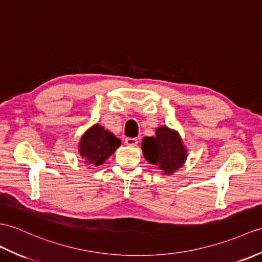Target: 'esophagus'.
Returning a JSON list of instances; mask_svg holds the SVG:
<instances>
[{
  "instance_id": "obj_1",
  "label": "esophagus",
  "mask_w": 262,
  "mask_h": 262,
  "mask_svg": "<svg viewBox=\"0 0 262 262\" xmlns=\"http://www.w3.org/2000/svg\"><path fill=\"white\" fill-rule=\"evenodd\" d=\"M125 143L128 146H136L138 144V139L134 137H127L125 138Z\"/></svg>"
}]
</instances>
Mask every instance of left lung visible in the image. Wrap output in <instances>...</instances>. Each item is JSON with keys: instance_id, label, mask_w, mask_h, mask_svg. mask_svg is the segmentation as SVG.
Instances as JSON below:
<instances>
[{"instance_id": "obj_1", "label": "left lung", "mask_w": 262, "mask_h": 262, "mask_svg": "<svg viewBox=\"0 0 262 262\" xmlns=\"http://www.w3.org/2000/svg\"><path fill=\"white\" fill-rule=\"evenodd\" d=\"M142 150L148 163L159 166L167 175H172L176 169L183 166L187 156V150L179 133L166 126L157 128L155 137H144Z\"/></svg>"}]
</instances>
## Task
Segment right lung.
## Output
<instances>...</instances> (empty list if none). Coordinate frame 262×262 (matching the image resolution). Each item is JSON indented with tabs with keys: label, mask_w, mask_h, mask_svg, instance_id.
Here are the masks:
<instances>
[{
	"label": "right lung",
	"mask_w": 262,
	"mask_h": 262,
	"mask_svg": "<svg viewBox=\"0 0 262 262\" xmlns=\"http://www.w3.org/2000/svg\"><path fill=\"white\" fill-rule=\"evenodd\" d=\"M120 146V139L96 124L83 134L79 143V154L86 165L99 166Z\"/></svg>",
	"instance_id": "right-lung-1"
}]
</instances>
